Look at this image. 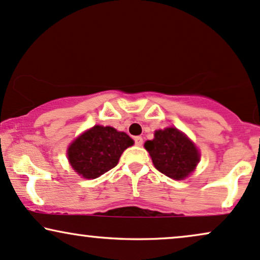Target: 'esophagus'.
I'll return each instance as SVG.
<instances>
[{
	"mask_svg": "<svg viewBox=\"0 0 260 260\" xmlns=\"http://www.w3.org/2000/svg\"><path fill=\"white\" fill-rule=\"evenodd\" d=\"M134 143H136L137 146L143 145V138L142 137H134Z\"/></svg>",
	"mask_w": 260,
	"mask_h": 260,
	"instance_id": "34e87169",
	"label": "esophagus"
}]
</instances>
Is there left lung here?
<instances>
[{
  "label": "left lung",
  "mask_w": 260,
  "mask_h": 260,
  "mask_svg": "<svg viewBox=\"0 0 260 260\" xmlns=\"http://www.w3.org/2000/svg\"><path fill=\"white\" fill-rule=\"evenodd\" d=\"M155 167L165 176L180 180L189 176L199 164L200 154L177 128L170 127L155 132V138L145 143Z\"/></svg>",
  "instance_id": "1"
}]
</instances>
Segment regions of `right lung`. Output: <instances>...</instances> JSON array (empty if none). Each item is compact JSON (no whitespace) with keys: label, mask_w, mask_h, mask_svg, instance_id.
<instances>
[{"label":"right lung","mask_w":260,"mask_h":260,"mask_svg":"<svg viewBox=\"0 0 260 260\" xmlns=\"http://www.w3.org/2000/svg\"><path fill=\"white\" fill-rule=\"evenodd\" d=\"M131 145L133 140L124 132L94 126L71 144L68 150L69 161L80 176L95 179L114 168L122 152Z\"/></svg>","instance_id":"right-lung-1"}]
</instances>
